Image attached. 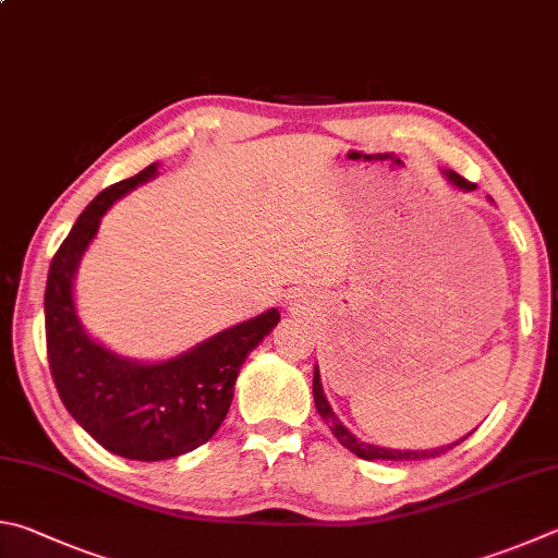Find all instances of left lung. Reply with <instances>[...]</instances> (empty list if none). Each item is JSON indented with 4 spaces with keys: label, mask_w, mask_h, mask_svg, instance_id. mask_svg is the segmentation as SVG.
<instances>
[{
    "label": "left lung",
    "mask_w": 558,
    "mask_h": 558,
    "mask_svg": "<svg viewBox=\"0 0 558 558\" xmlns=\"http://www.w3.org/2000/svg\"><path fill=\"white\" fill-rule=\"evenodd\" d=\"M444 175H447V180L451 182L453 187H459L463 192H471L475 185L473 182H469L465 178H461L459 173H453V170H444ZM312 392H314V408H317L319 417L329 424V429L333 437H337L343 447H347L349 451H353L359 456V459H366V461H422V459H434V456H441L447 453L449 449L459 447V444L471 437V434H465L463 439L453 441V444H447V447H439V449H427V451H398V449H383V447H376V444H366L353 437V434L343 427V422L333 414L331 404L327 402V398H324V390H322V380H319V368H314V378H312Z\"/></svg>",
    "instance_id": "8db88e82"
}]
</instances>
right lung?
<instances>
[{
    "label": "right lung",
    "instance_id": "add662e5",
    "mask_svg": "<svg viewBox=\"0 0 558 558\" xmlns=\"http://www.w3.org/2000/svg\"><path fill=\"white\" fill-rule=\"evenodd\" d=\"M156 175L158 166L150 163L89 202L50 260L44 298L48 363L60 400L89 437L131 461L175 459L209 441L231 408L246 356L280 322L276 307L266 310L158 363L117 356L83 329L73 300L80 258L105 211Z\"/></svg>",
    "mask_w": 558,
    "mask_h": 558
}]
</instances>
